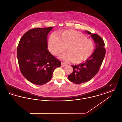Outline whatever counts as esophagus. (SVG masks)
<instances>
[{"label":"esophagus","mask_w":122,"mask_h":122,"mask_svg":"<svg viewBox=\"0 0 122 122\" xmlns=\"http://www.w3.org/2000/svg\"><path fill=\"white\" fill-rule=\"evenodd\" d=\"M61 64H62V66H63V67H64V66H65L67 65V64L65 63V62H62Z\"/></svg>","instance_id":"34e87169"}]
</instances>
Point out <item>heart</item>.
Masks as SVG:
<instances>
[{
	"instance_id": "obj_1",
	"label": "heart",
	"mask_w": 122,
	"mask_h": 122,
	"mask_svg": "<svg viewBox=\"0 0 122 122\" xmlns=\"http://www.w3.org/2000/svg\"><path fill=\"white\" fill-rule=\"evenodd\" d=\"M48 49L51 53L58 56L64 52L67 53L60 58L71 60L75 64H80L86 61L92 53L94 48L93 41L77 31L67 30L58 35H51L48 41Z\"/></svg>"
}]
</instances>
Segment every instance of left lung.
Listing matches in <instances>:
<instances>
[{
  "label": "left lung",
  "mask_w": 122,
  "mask_h": 122,
  "mask_svg": "<svg viewBox=\"0 0 122 122\" xmlns=\"http://www.w3.org/2000/svg\"><path fill=\"white\" fill-rule=\"evenodd\" d=\"M91 35L96 43V48L92 55L84 63L72 65V73L68 76V79L72 82L80 84L89 81L98 73L106 54L104 42L102 37L97 34L85 31Z\"/></svg>",
  "instance_id": "left-lung-1"
}]
</instances>
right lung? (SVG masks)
Listing matches in <instances>:
<instances>
[{
	"mask_svg": "<svg viewBox=\"0 0 122 122\" xmlns=\"http://www.w3.org/2000/svg\"><path fill=\"white\" fill-rule=\"evenodd\" d=\"M52 27L29 30L18 44L17 56L23 76L31 83L42 85L50 81L61 62L47 50V34Z\"/></svg>",
	"mask_w": 122,
	"mask_h": 122,
	"instance_id": "1",
	"label": "right lung"
}]
</instances>
